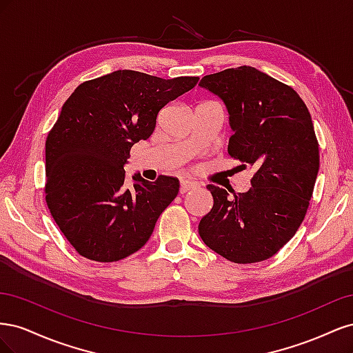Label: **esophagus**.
Listing matches in <instances>:
<instances>
[{"label": "esophagus", "instance_id": "1", "mask_svg": "<svg viewBox=\"0 0 353 353\" xmlns=\"http://www.w3.org/2000/svg\"><path fill=\"white\" fill-rule=\"evenodd\" d=\"M197 187H199V184L194 183V181H191V179H183V181H181L179 191H181V194H184V193H187V191L196 190Z\"/></svg>", "mask_w": 353, "mask_h": 353}]
</instances>
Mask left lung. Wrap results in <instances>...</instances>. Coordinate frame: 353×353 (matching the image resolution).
Segmentation results:
<instances>
[{
	"label": "left lung",
	"mask_w": 353,
	"mask_h": 353,
	"mask_svg": "<svg viewBox=\"0 0 353 353\" xmlns=\"http://www.w3.org/2000/svg\"><path fill=\"white\" fill-rule=\"evenodd\" d=\"M199 85L225 105L228 154L254 170L245 193L206 187L213 206L199 234L231 262L265 261L294 236L312 197L319 169L312 117L293 88L250 66L208 74Z\"/></svg>",
	"instance_id": "obj_1"
}]
</instances>
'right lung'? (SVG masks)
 <instances>
[{
  "instance_id": "obj_1",
  "label": "right lung",
  "mask_w": 353,
  "mask_h": 353,
  "mask_svg": "<svg viewBox=\"0 0 353 353\" xmlns=\"http://www.w3.org/2000/svg\"><path fill=\"white\" fill-rule=\"evenodd\" d=\"M199 78L162 79L116 70L87 81L63 104L46 141V200L60 231L83 258L116 262L140 250L179 191V181L140 174L125 185L130 150L147 140L160 109Z\"/></svg>"
}]
</instances>
